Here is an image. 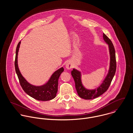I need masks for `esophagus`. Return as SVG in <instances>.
Returning a JSON list of instances; mask_svg holds the SVG:
<instances>
[{
    "label": "esophagus",
    "mask_w": 133,
    "mask_h": 133,
    "mask_svg": "<svg viewBox=\"0 0 133 133\" xmlns=\"http://www.w3.org/2000/svg\"><path fill=\"white\" fill-rule=\"evenodd\" d=\"M65 68L68 70L71 69L73 68V65L72 62L71 61H68L65 64Z\"/></svg>",
    "instance_id": "esophagus-1"
}]
</instances>
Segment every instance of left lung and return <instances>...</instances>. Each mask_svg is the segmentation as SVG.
<instances>
[{"instance_id":"obj_1","label":"left lung","mask_w":133,"mask_h":133,"mask_svg":"<svg viewBox=\"0 0 133 133\" xmlns=\"http://www.w3.org/2000/svg\"><path fill=\"white\" fill-rule=\"evenodd\" d=\"M103 38L105 42L109 45L110 55V64L108 74L101 84L94 90H88L83 85L81 79V72L75 69L71 72L75 83V88L78 95L81 98L90 100L96 98L103 94L109 89L114 77L116 70V60L115 50L113 44L111 40L105 34H103Z\"/></svg>"}]
</instances>
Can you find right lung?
<instances>
[{"mask_svg":"<svg viewBox=\"0 0 133 133\" xmlns=\"http://www.w3.org/2000/svg\"><path fill=\"white\" fill-rule=\"evenodd\" d=\"M20 43L21 41L18 43L16 50L15 68L22 89L28 95L37 100L48 101L54 99L56 96L58 91V79L64 71L63 68L62 67L55 71L49 81L43 85L35 86L29 83L21 75L18 66L17 58Z\"/></svg>","mask_w":133,"mask_h":133,"instance_id":"right-lung-1","label":"right lung"}]
</instances>
